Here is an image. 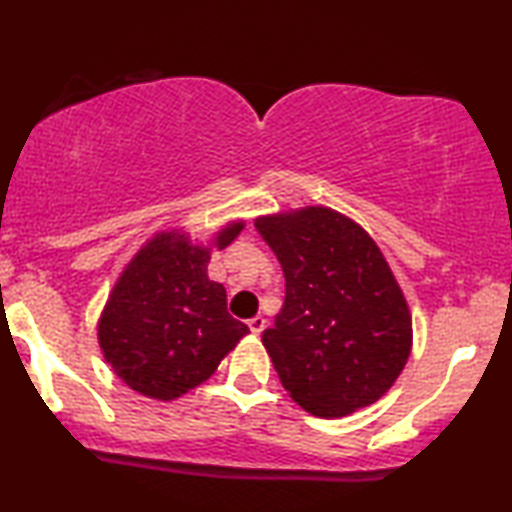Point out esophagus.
Masks as SVG:
<instances>
[{
  "instance_id": "34e87169",
  "label": "esophagus",
  "mask_w": 512,
  "mask_h": 512,
  "mask_svg": "<svg viewBox=\"0 0 512 512\" xmlns=\"http://www.w3.org/2000/svg\"><path fill=\"white\" fill-rule=\"evenodd\" d=\"M248 327H250V331H253V334H262L264 327H266V320L262 318V315H255V318L248 320Z\"/></svg>"
}]
</instances>
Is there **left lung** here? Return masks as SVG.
Here are the masks:
<instances>
[{"label":"left lung","mask_w":512,"mask_h":512,"mask_svg":"<svg viewBox=\"0 0 512 512\" xmlns=\"http://www.w3.org/2000/svg\"><path fill=\"white\" fill-rule=\"evenodd\" d=\"M255 227L285 276L283 308L262 334L280 383L318 417L378 401L406 366L413 322L376 243L320 206Z\"/></svg>","instance_id":"left-lung-1"}]
</instances>
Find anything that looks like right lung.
I'll list each match as a JSON object with an SVG mask.
<instances>
[{
    "instance_id": "1",
    "label": "right lung",
    "mask_w": 512,
    "mask_h": 512,
    "mask_svg": "<svg viewBox=\"0 0 512 512\" xmlns=\"http://www.w3.org/2000/svg\"><path fill=\"white\" fill-rule=\"evenodd\" d=\"M241 222L218 234L232 243ZM206 248L160 234L136 255L113 287L99 320V345L122 383L143 397L171 401L204 383L248 334L227 311V292L208 280Z\"/></svg>"
}]
</instances>
